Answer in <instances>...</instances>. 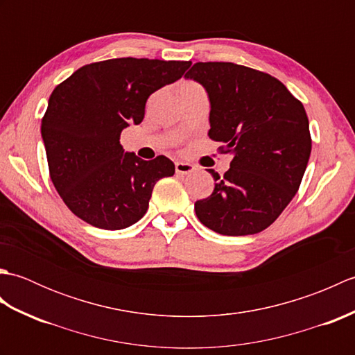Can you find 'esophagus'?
Here are the masks:
<instances>
[{"mask_svg": "<svg viewBox=\"0 0 355 355\" xmlns=\"http://www.w3.org/2000/svg\"><path fill=\"white\" fill-rule=\"evenodd\" d=\"M195 171V166L191 163H186V162H177L175 163V172L178 175H189Z\"/></svg>", "mask_w": 355, "mask_h": 355, "instance_id": "34e87169", "label": "esophagus"}]
</instances>
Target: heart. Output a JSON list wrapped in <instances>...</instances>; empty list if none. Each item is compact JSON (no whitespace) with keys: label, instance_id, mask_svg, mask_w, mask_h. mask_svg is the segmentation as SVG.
Masks as SVG:
<instances>
[{"label":"heart","instance_id":"1","mask_svg":"<svg viewBox=\"0 0 355 355\" xmlns=\"http://www.w3.org/2000/svg\"><path fill=\"white\" fill-rule=\"evenodd\" d=\"M184 85H195V84H184Z\"/></svg>","mask_w":355,"mask_h":355}]
</instances>
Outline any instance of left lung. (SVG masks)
<instances>
[{
    "instance_id": "8db88e82",
    "label": "left lung",
    "mask_w": 355,
    "mask_h": 355,
    "mask_svg": "<svg viewBox=\"0 0 355 355\" xmlns=\"http://www.w3.org/2000/svg\"><path fill=\"white\" fill-rule=\"evenodd\" d=\"M184 78L205 87L209 137L233 155L210 197L195 202L198 220L220 235H254L296 195L311 154L304 105L281 80L232 62H197Z\"/></svg>"
}]
</instances>
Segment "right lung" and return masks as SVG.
<instances>
[{"instance_id":"obj_1","label":"right lung","mask_w":355,"mask_h":355,"mask_svg":"<svg viewBox=\"0 0 355 355\" xmlns=\"http://www.w3.org/2000/svg\"><path fill=\"white\" fill-rule=\"evenodd\" d=\"M192 62L117 58L74 71L49 99L41 134L50 178L80 220L120 230L146 214L158 180L175 166L125 153L120 134L141 123L148 97L183 76Z\"/></svg>"}]
</instances>
